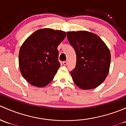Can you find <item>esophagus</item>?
Here are the masks:
<instances>
[{
  "mask_svg": "<svg viewBox=\"0 0 126 126\" xmlns=\"http://www.w3.org/2000/svg\"><path fill=\"white\" fill-rule=\"evenodd\" d=\"M63 65H64V66H66V65H67V62H63Z\"/></svg>",
  "mask_w": 126,
  "mask_h": 126,
  "instance_id": "1",
  "label": "esophagus"
}]
</instances>
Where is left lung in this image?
I'll list each match as a JSON object with an SVG mask.
<instances>
[{"label":"left lung","instance_id":"obj_1","mask_svg":"<svg viewBox=\"0 0 126 126\" xmlns=\"http://www.w3.org/2000/svg\"><path fill=\"white\" fill-rule=\"evenodd\" d=\"M67 37L77 55L76 66L71 72L74 83L84 90L100 86L109 71L111 56L108 46L91 32L68 31Z\"/></svg>","mask_w":126,"mask_h":126}]
</instances>
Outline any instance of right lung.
<instances>
[{
  "mask_svg": "<svg viewBox=\"0 0 126 126\" xmlns=\"http://www.w3.org/2000/svg\"><path fill=\"white\" fill-rule=\"evenodd\" d=\"M66 32L51 28L35 31L21 46L18 64L22 76L31 85L43 87L54 79L60 66L58 46Z\"/></svg>",
  "mask_w": 126,
  "mask_h": 126,
  "instance_id": "1",
  "label": "right lung"
}]
</instances>
